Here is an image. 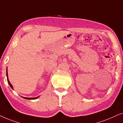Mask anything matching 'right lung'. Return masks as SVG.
I'll return each instance as SVG.
<instances>
[{"mask_svg": "<svg viewBox=\"0 0 123 123\" xmlns=\"http://www.w3.org/2000/svg\"><path fill=\"white\" fill-rule=\"evenodd\" d=\"M7 71H8V70H7V68H6V77H7V81H8V84H9V86H10L13 89V88L12 85L11 84L10 81H9V79H8V72H7ZM39 97V96H38V97H35V98H27V97H22L24 98H25V99H35L37 98H38Z\"/></svg>", "mask_w": 123, "mask_h": 123, "instance_id": "1", "label": "right lung"}]
</instances>
